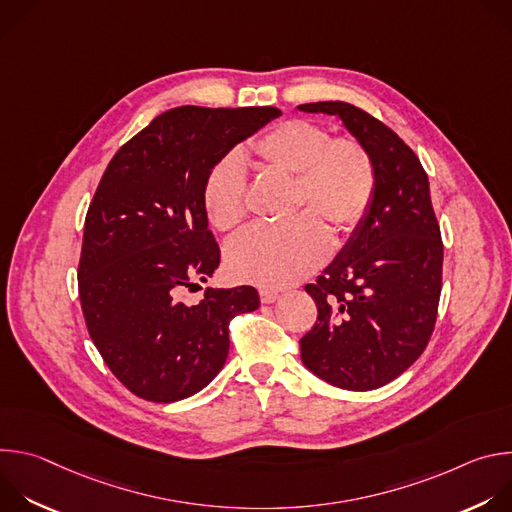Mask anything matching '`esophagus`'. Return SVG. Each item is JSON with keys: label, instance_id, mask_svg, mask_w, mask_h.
Masks as SVG:
<instances>
[{"label": "esophagus", "instance_id": "34e87169", "mask_svg": "<svg viewBox=\"0 0 512 512\" xmlns=\"http://www.w3.org/2000/svg\"><path fill=\"white\" fill-rule=\"evenodd\" d=\"M259 296H261L263 304H273L279 298V294H277V291H273V289H261Z\"/></svg>", "mask_w": 512, "mask_h": 512}]
</instances>
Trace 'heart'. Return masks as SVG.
I'll return each mask as SVG.
<instances>
[{
  "instance_id": "obj_1",
  "label": "heart",
  "mask_w": 512,
  "mask_h": 512,
  "mask_svg": "<svg viewBox=\"0 0 512 512\" xmlns=\"http://www.w3.org/2000/svg\"><path fill=\"white\" fill-rule=\"evenodd\" d=\"M267 168L296 176L298 204L310 206L338 233L352 231L369 210L375 168L356 139L338 137L312 121L291 119L253 143ZM208 221L218 231L237 229L247 216L245 168L237 154L218 162L202 190ZM330 253V235L318 216L302 214L285 227H255L231 241L227 263L233 277L261 287L296 283L318 269Z\"/></svg>"
}]
</instances>
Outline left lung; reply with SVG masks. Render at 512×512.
<instances>
[{
    "label": "left lung",
    "instance_id": "obj_1",
    "mask_svg": "<svg viewBox=\"0 0 512 512\" xmlns=\"http://www.w3.org/2000/svg\"><path fill=\"white\" fill-rule=\"evenodd\" d=\"M298 109L338 117L375 168L369 210L306 285L318 320L300 340L302 362L338 389L373 391L405 373L433 332L444 245L429 180L409 145L367 111L342 101Z\"/></svg>",
    "mask_w": 512,
    "mask_h": 512
}]
</instances>
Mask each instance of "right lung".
<instances>
[{
	"label": "right lung",
	"instance_id": "1",
	"mask_svg": "<svg viewBox=\"0 0 512 512\" xmlns=\"http://www.w3.org/2000/svg\"><path fill=\"white\" fill-rule=\"evenodd\" d=\"M275 107H176L109 162L85 218L79 294L89 334L137 397L174 403L202 391L229 356V324L259 308L251 285L206 287L221 263L202 190L210 170Z\"/></svg>",
	"mask_w": 512,
	"mask_h": 512
}]
</instances>
